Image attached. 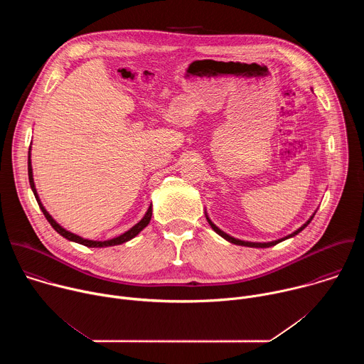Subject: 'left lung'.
Returning a JSON list of instances; mask_svg holds the SVG:
<instances>
[{
  "label": "left lung",
  "mask_w": 364,
  "mask_h": 364,
  "mask_svg": "<svg viewBox=\"0 0 364 364\" xmlns=\"http://www.w3.org/2000/svg\"><path fill=\"white\" fill-rule=\"evenodd\" d=\"M207 218V216H205ZM314 218V216H313ZM313 218H311L304 226H301L298 230H295L292 235H289V236H287V237H284V239H279V240H275V242H268V243H253V242H243V240H239V239H235V237H232V236H229V235H226L225 232H222L219 228H216L213 223H212V220L207 218V222H209V225L212 226V229L218 233V235H220L222 237H225L226 240H229L230 243H235V245H240V246H249V247H269V246H274V245H277V243H279V242H282V240H285V239H288V237H292V236H295V235H298L302 229H305L308 225H309V222L313 220Z\"/></svg>",
  "instance_id": "1"
}]
</instances>
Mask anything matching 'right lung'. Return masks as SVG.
Listing matches in <instances>:
<instances>
[{"instance_id": "obj_1", "label": "right lung", "mask_w": 364, "mask_h": 364, "mask_svg": "<svg viewBox=\"0 0 364 364\" xmlns=\"http://www.w3.org/2000/svg\"><path fill=\"white\" fill-rule=\"evenodd\" d=\"M30 154V152H28ZM28 181H30V187H31V190H33V193H34V196H36V200H37V203H38V205H40V209H41V212H43V215H44V218L47 219V222L53 226V229L58 232V233H60L63 237H66V239H69V240H72V242H76V243H80V245H85V246H87V247H103V246H115V245H121V243H124V242H128V240H131L132 237H135L148 223H149V220H151V216H152V207L149 205V209H148V212H146V215L142 218V220L139 222V223H136L134 228H131L128 232H125L124 235H121V236H118V237H114V239H111V240H103V242H99V240H87V239H83V237H80V236H77V235H73V233H70V232H68L66 229H63L60 225H58L56 222H55V219L51 218L47 212H46V209L43 207V204L40 203V200H38V196H37V191H36V187H34V181H33V170H31V161H30V155H28Z\"/></svg>"}]
</instances>
